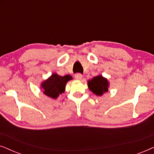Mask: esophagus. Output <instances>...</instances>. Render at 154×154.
Wrapping results in <instances>:
<instances>
[{
    "label": "esophagus",
    "mask_w": 154,
    "mask_h": 154,
    "mask_svg": "<svg viewBox=\"0 0 154 154\" xmlns=\"http://www.w3.org/2000/svg\"><path fill=\"white\" fill-rule=\"evenodd\" d=\"M82 78H83V75H82L81 73H75V79L78 81H81Z\"/></svg>",
    "instance_id": "1"
}]
</instances>
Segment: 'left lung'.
Here are the masks:
<instances>
[{
    "label": "left lung",
    "instance_id": "1",
    "mask_svg": "<svg viewBox=\"0 0 154 154\" xmlns=\"http://www.w3.org/2000/svg\"><path fill=\"white\" fill-rule=\"evenodd\" d=\"M88 86L90 90L97 96H102L105 92H108L109 82L102 75H97L88 81Z\"/></svg>",
    "mask_w": 154,
    "mask_h": 154
}]
</instances>
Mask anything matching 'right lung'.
Here are the masks:
<instances>
[{"mask_svg":"<svg viewBox=\"0 0 154 154\" xmlns=\"http://www.w3.org/2000/svg\"><path fill=\"white\" fill-rule=\"evenodd\" d=\"M72 79L73 78L70 75L61 76L57 73H52L48 79L42 82L41 88L43 90L44 94L56 100L60 94L64 92L67 82Z\"/></svg>","mask_w":154,"mask_h":154,"instance_id":"1","label":"right lung"}]
</instances>
